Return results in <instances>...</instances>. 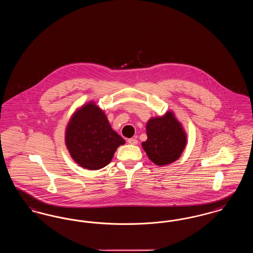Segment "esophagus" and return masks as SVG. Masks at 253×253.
I'll list each match as a JSON object with an SVG mask.
<instances>
[{"label":"esophagus","instance_id":"34e87169","mask_svg":"<svg viewBox=\"0 0 253 253\" xmlns=\"http://www.w3.org/2000/svg\"><path fill=\"white\" fill-rule=\"evenodd\" d=\"M128 143L129 144L136 145L137 144V140H136V138H129L128 139Z\"/></svg>","mask_w":253,"mask_h":253}]
</instances>
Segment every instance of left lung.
Returning <instances> with one entry per match:
<instances>
[{
	"mask_svg": "<svg viewBox=\"0 0 253 253\" xmlns=\"http://www.w3.org/2000/svg\"><path fill=\"white\" fill-rule=\"evenodd\" d=\"M147 140L142 142L148 157L158 166L174 162L180 157L186 144L187 134L172 112L147 122Z\"/></svg>",
	"mask_w": 253,
	"mask_h": 253,
	"instance_id": "1",
	"label": "left lung"
}]
</instances>
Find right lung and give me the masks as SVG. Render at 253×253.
Instances as JSON below:
<instances>
[{
	"label": "right lung",
	"mask_w": 253,
	"mask_h": 253,
	"mask_svg": "<svg viewBox=\"0 0 253 253\" xmlns=\"http://www.w3.org/2000/svg\"><path fill=\"white\" fill-rule=\"evenodd\" d=\"M124 143L104 112L93 101L74 113L65 131V144L71 157L81 167L92 170L107 166Z\"/></svg>",
	"instance_id": "right-lung-1"
}]
</instances>
